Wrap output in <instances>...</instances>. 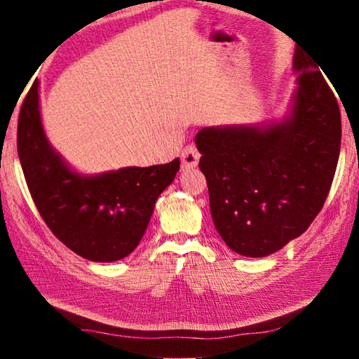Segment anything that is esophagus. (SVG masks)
Returning a JSON list of instances; mask_svg holds the SVG:
<instances>
[{
  "label": "esophagus",
  "instance_id": "34e87169",
  "mask_svg": "<svg viewBox=\"0 0 359 359\" xmlns=\"http://www.w3.org/2000/svg\"><path fill=\"white\" fill-rule=\"evenodd\" d=\"M199 156H201V154H199L196 145H194V144L185 145L184 150H182V154H180L182 166H184V168H194L198 165Z\"/></svg>",
  "mask_w": 359,
  "mask_h": 359
}]
</instances>
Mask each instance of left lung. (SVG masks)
Segmentation results:
<instances>
[{
	"mask_svg": "<svg viewBox=\"0 0 359 359\" xmlns=\"http://www.w3.org/2000/svg\"><path fill=\"white\" fill-rule=\"evenodd\" d=\"M320 69L317 60L296 48L297 88L287 117L264 126H212L194 137L212 220L236 253H276L299 238L323 208L342 123L336 95Z\"/></svg>",
	"mask_w": 359,
	"mask_h": 359,
	"instance_id": "left-lung-1",
	"label": "left lung"
}]
</instances>
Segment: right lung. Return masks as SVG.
Here are the masks:
<instances>
[{
    "instance_id": "1",
    "label": "right lung",
    "mask_w": 359,
    "mask_h": 359,
    "mask_svg": "<svg viewBox=\"0 0 359 359\" xmlns=\"http://www.w3.org/2000/svg\"><path fill=\"white\" fill-rule=\"evenodd\" d=\"M17 150L28 190L55 238L85 259L111 263L135 250L147 229L155 201L180 168H121L83 175L66 165L42 128L39 82L29 88L19 115Z\"/></svg>"
}]
</instances>
